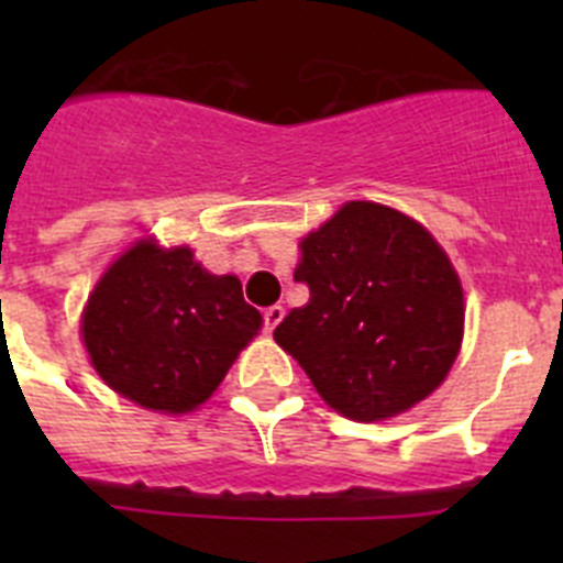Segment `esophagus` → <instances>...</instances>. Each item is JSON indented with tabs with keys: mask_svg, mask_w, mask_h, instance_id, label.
<instances>
[{
	"mask_svg": "<svg viewBox=\"0 0 563 563\" xmlns=\"http://www.w3.org/2000/svg\"><path fill=\"white\" fill-rule=\"evenodd\" d=\"M282 318H285V307H267V312H265V330L267 332H273L276 330L278 324H282Z\"/></svg>",
	"mask_w": 563,
	"mask_h": 563,
	"instance_id": "34e87169",
	"label": "esophagus"
}]
</instances>
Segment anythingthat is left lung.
<instances>
[{
  "label": "left lung",
  "instance_id": "obj_1",
  "mask_svg": "<svg viewBox=\"0 0 563 563\" xmlns=\"http://www.w3.org/2000/svg\"><path fill=\"white\" fill-rule=\"evenodd\" d=\"M292 278L310 287V301L273 338L341 417L391 420L449 377L465 335V292L449 253L415 217L343 202L301 236Z\"/></svg>",
  "mask_w": 563,
  "mask_h": 563
}]
</instances>
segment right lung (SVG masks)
Returning a JSON list of instances; mask_svg holds the SVG:
<instances>
[{"instance_id":"add662e5","label":"right lung","mask_w":563,"mask_h":563,"mask_svg":"<svg viewBox=\"0 0 563 563\" xmlns=\"http://www.w3.org/2000/svg\"><path fill=\"white\" fill-rule=\"evenodd\" d=\"M239 276L206 271L188 245L143 236L112 258L81 312V343L114 395L191 415L262 332Z\"/></svg>"}]
</instances>
